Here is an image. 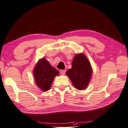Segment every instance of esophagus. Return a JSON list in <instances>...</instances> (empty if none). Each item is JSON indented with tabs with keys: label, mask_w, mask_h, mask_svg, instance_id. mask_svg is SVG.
Instances as JSON below:
<instances>
[{
	"label": "esophagus",
	"mask_w": 128,
	"mask_h": 128,
	"mask_svg": "<svg viewBox=\"0 0 128 128\" xmlns=\"http://www.w3.org/2000/svg\"><path fill=\"white\" fill-rule=\"evenodd\" d=\"M66 70H60V74H62V75H64L65 74H66Z\"/></svg>",
	"instance_id": "34e87169"
}]
</instances>
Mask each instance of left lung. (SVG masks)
<instances>
[{
	"mask_svg": "<svg viewBox=\"0 0 128 128\" xmlns=\"http://www.w3.org/2000/svg\"><path fill=\"white\" fill-rule=\"evenodd\" d=\"M92 74L90 62L84 53L75 54L72 68L66 72L74 87L79 90H84L88 87Z\"/></svg>",
	"mask_w": 128,
	"mask_h": 128,
	"instance_id": "obj_1",
	"label": "left lung"
}]
</instances>
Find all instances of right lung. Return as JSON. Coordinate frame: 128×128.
<instances>
[{"mask_svg": "<svg viewBox=\"0 0 128 128\" xmlns=\"http://www.w3.org/2000/svg\"><path fill=\"white\" fill-rule=\"evenodd\" d=\"M33 72L36 84L42 91H48L55 76L59 75L58 70L44 58L38 61Z\"/></svg>", "mask_w": 128, "mask_h": 128, "instance_id": "obj_1", "label": "right lung"}]
</instances>
